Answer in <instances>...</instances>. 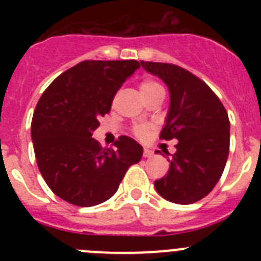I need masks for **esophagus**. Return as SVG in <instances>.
<instances>
[{"label": "esophagus", "mask_w": 261, "mask_h": 261, "mask_svg": "<svg viewBox=\"0 0 261 261\" xmlns=\"http://www.w3.org/2000/svg\"><path fill=\"white\" fill-rule=\"evenodd\" d=\"M153 155L154 153L151 150H149V149H145L144 153H142V156H144V158H151Z\"/></svg>", "instance_id": "esophagus-1"}]
</instances>
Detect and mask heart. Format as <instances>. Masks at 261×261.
<instances>
[{
  "mask_svg": "<svg viewBox=\"0 0 261 261\" xmlns=\"http://www.w3.org/2000/svg\"><path fill=\"white\" fill-rule=\"evenodd\" d=\"M140 93L144 96L145 100H149V99L154 98V96L165 95V89L154 78H144L140 82ZM149 129H150V125H147V124H136L132 130L136 137L145 138L147 133H149Z\"/></svg>",
  "mask_w": 261,
  "mask_h": 261,
  "instance_id": "heart-1",
  "label": "heart"
}]
</instances>
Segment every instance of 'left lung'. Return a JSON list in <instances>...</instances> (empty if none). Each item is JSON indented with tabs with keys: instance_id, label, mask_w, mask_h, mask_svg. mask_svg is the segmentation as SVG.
I'll list each match as a JSON object with an SVG mask.
<instances>
[{
	"instance_id": "1",
	"label": "left lung",
	"mask_w": 261,
	"mask_h": 261,
	"mask_svg": "<svg viewBox=\"0 0 261 261\" xmlns=\"http://www.w3.org/2000/svg\"><path fill=\"white\" fill-rule=\"evenodd\" d=\"M141 65L170 90V111L159 138L177 140L168 172L154 186L168 201L193 204L222 175L230 149L229 116L213 90L187 69L166 62L141 61Z\"/></svg>"
}]
</instances>
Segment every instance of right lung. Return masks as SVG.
<instances>
[{"mask_svg": "<svg viewBox=\"0 0 261 261\" xmlns=\"http://www.w3.org/2000/svg\"><path fill=\"white\" fill-rule=\"evenodd\" d=\"M136 60H86L45 89L31 121L36 163L52 192L77 206H94L115 195L128 168L140 162L142 146L120 136L103 149L93 132L111 111L115 94Z\"/></svg>", "mask_w": 261, "mask_h": 261, "instance_id": "right-lung-1", "label": "right lung"}]
</instances>
